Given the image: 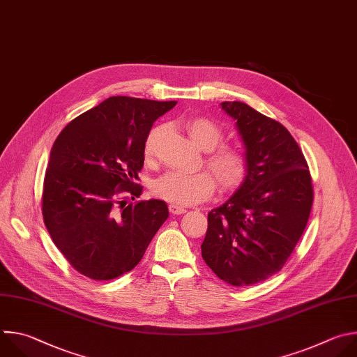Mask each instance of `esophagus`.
I'll return each instance as SVG.
<instances>
[{"instance_id":"esophagus-1","label":"esophagus","mask_w":357,"mask_h":357,"mask_svg":"<svg viewBox=\"0 0 357 357\" xmlns=\"http://www.w3.org/2000/svg\"><path fill=\"white\" fill-rule=\"evenodd\" d=\"M169 211L173 213V215H180V213H184L187 209L180 206V205H174V204H170L169 205Z\"/></svg>"}]
</instances>
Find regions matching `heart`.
<instances>
[{
  "label": "heart",
  "instance_id": "1",
  "mask_svg": "<svg viewBox=\"0 0 357 357\" xmlns=\"http://www.w3.org/2000/svg\"><path fill=\"white\" fill-rule=\"evenodd\" d=\"M184 126L194 144L199 149L208 151L205 165L213 174L208 172L192 174L169 172L153 183V194L174 205H194L213 194L215 179L222 191L238 188L248 176V158L245 152L238 146L220 145L224 139V130L208 118H188ZM162 130V126H156L148 133L144 145V156L146 159L153 156Z\"/></svg>",
  "mask_w": 357,
  "mask_h": 357
}]
</instances>
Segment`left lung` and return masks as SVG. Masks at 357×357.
Returning <instances> with one entry per match:
<instances>
[{"mask_svg": "<svg viewBox=\"0 0 357 357\" xmlns=\"http://www.w3.org/2000/svg\"><path fill=\"white\" fill-rule=\"evenodd\" d=\"M221 107L243 139L248 176L208 213L201 255L221 280L243 287L286 264L307 227L314 188L307 160L286 126L241 101Z\"/></svg>", "mask_w": 357, "mask_h": 357, "instance_id": "8db88e82", "label": "left lung"}]
</instances>
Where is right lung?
I'll return each instance as SVG.
<instances>
[{"instance_id": "right-lung-1", "label": "right lung", "mask_w": 357, "mask_h": 357, "mask_svg": "<svg viewBox=\"0 0 357 357\" xmlns=\"http://www.w3.org/2000/svg\"><path fill=\"white\" fill-rule=\"evenodd\" d=\"M177 101L109 97L68 122L54 140L42 215L56 248L83 275L130 271L169 217L162 199L135 201L153 122Z\"/></svg>"}]
</instances>
